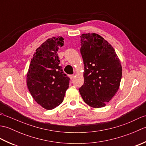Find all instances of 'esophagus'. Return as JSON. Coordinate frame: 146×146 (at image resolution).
<instances>
[{"mask_svg":"<svg viewBox=\"0 0 146 146\" xmlns=\"http://www.w3.org/2000/svg\"><path fill=\"white\" fill-rule=\"evenodd\" d=\"M74 77H75V76H74V75H70V78L71 80H73L74 78Z\"/></svg>","mask_w":146,"mask_h":146,"instance_id":"1","label":"esophagus"}]
</instances>
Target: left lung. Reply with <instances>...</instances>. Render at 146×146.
Here are the masks:
<instances>
[{
  "instance_id": "left-lung-1",
  "label": "left lung",
  "mask_w": 146,
  "mask_h": 146,
  "mask_svg": "<svg viewBox=\"0 0 146 146\" xmlns=\"http://www.w3.org/2000/svg\"><path fill=\"white\" fill-rule=\"evenodd\" d=\"M80 52L84 63V83L79 92L89 106L106 105L119 88L122 69L113 48L95 33L83 34Z\"/></svg>"
}]
</instances>
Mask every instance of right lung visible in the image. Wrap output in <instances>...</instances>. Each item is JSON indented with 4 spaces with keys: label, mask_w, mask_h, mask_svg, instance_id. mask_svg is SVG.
Instances as JSON below:
<instances>
[{
    "label": "right lung",
    "mask_w": 146,
    "mask_h": 146,
    "mask_svg": "<svg viewBox=\"0 0 146 146\" xmlns=\"http://www.w3.org/2000/svg\"><path fill=\"white\" fill-rule=\"evenodd\" d=\"M64 45L62 37H53L36 49L27 74V85L35 101L52 110L63 101L70 78L60 66L58 51Z\"/></svg>",
    "instance_id": "right-lung-1"
}]
</instances>
